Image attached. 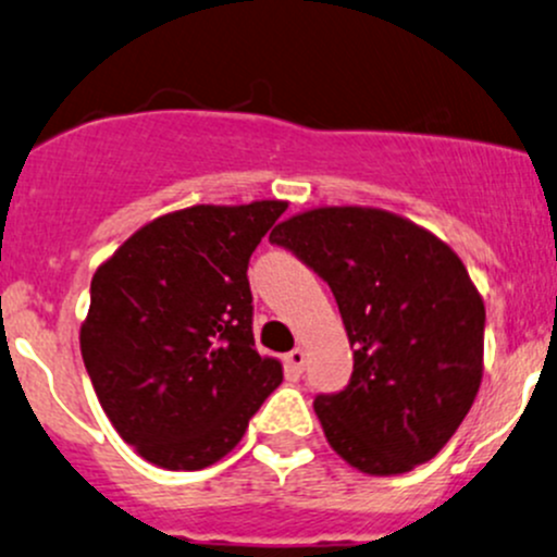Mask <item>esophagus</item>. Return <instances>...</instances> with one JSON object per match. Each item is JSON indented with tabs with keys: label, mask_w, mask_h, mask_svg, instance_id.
Listing matches in <instances>:
<instances>
[{
	"label": "esophagus",
	"mask_w": 557,
	"mask_h": 557,
	"mask_svg": "<svg viewBox=\"0 0 557 557\" xmlns=\"http://www.w3.org/2000/svg\"><path fill=\"white\" fill-rule=\"evenodd\" d=\"M284 366H286V373H292V376H299V373L305 371V349H292L289 355L284 358Z\"/></svg>",
	"instance_id": "esophagus-1"
}]
</instances>
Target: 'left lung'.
Returning a JSON list of instances; mask_svg holds the SVG:
<instances>
[{
	"mask_svg": "<svg viewBox=\"0 0 557 557\" xmlns=\"http://www.w3.org/2000/svg\"><path fill=\"white\" fill-rule=\"evenodd\" d=\"M334 292L352 376L318 395L336 455L371 476L426 463L481 384L484 302L463 260L426 228L376 208H318L271 231Z\"/></svg>",
	"mask_w": 557,
	"mask_h": 557,
	"instance_id": "obj_1",
	"label": "left lung"
}]
</instances>
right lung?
Returning a JSON list of instances; mask_svg holds the SVG:
<instances>
[{
	"label": "right lung",
	"mask_w": 557,
	"mask_h": 557,
	"mask_svg": "<svg viewBox=\"0 0 557 557\" xmlns=\"http://www.w3.org/2000/svg\"><path fill=\"white\" fill-rule=\"evenodd\" d=\"M284 210L260 199L168 212L94 273L81 355L110 423L149 463L221 460L284 379L255 349L247 278Z\"/></svg>",
	"instance_id": "add662e5"
}]
</instances>
